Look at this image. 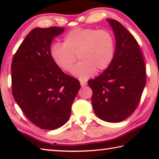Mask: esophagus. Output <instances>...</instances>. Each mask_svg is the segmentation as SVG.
<instances>
[{
	"mask_svg": "<svg viewBox=\"0 0 159 159\" xmlns=\"http://www.w3.org/2000/svg\"><path fill=\"white\" fill-rule=\"evenodd\" d=\"M80 85H81V87H85V86L87 85V83L84 81H80Z\"/></svg>",
	"mask_w": 159,
	"mask_h": 159,
	"instance_id": "34e87169",
	"label": "esophagus"
}]
</instances>
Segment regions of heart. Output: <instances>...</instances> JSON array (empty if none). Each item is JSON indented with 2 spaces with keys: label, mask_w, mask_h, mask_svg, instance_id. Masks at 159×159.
Here are the masks:
<instances>
[{
  "label": "heart",
  "mask_w": 159,
  "mask_h": 159,
  "mask_svg": "<svg viewBox=\"0 0 159 159\" xmlns=\"http://www.w3.org/2000/svg\"><path fill=\"white\" fill-rule=\"evenodd\" d=\"M115 41L113 34L106 29H76L64 38L63 43H55L50 48V56L59 68L71 71L77 56L82 61L73 69V74L86 80L98 71L107 69L114 57Z\"/></svg>",
  "instance_id": "obj_1"
}]
</instances>
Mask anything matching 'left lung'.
<instances>
[{
	"label": "left lung",
	"mask_w": 159,
	"mask_h": 159,
	"mask_svg": "<svg viewBox=\"0 0 159 159\" xmlns=\"http://www.w3.org/2000/svg\"><path fill=\"white\" fill-rule=\"evenodd\" d=\"M116 38L114 60L105 71L88 82L97 116L107 122L125 120L138 106L146 84V69L134 37L118 21L107 19Z\"/></svg>",
	"instance_id": "8db88e82"
}]
</instances>
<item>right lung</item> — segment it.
<instances>
[{"label":"right lung","instance_id":"1","mask_svg":"<svg viewBox=\"0 0 159 159\" xmlns=\"http://www.w3.org/2000/svg\"><path fill=\"white\" fill-rule=\"evenodd\" d=\"M64 28H35L12 59V95L26 117L40 128L55 130L67 122L80 88L50 56V45Z\"/></svg>","mask_w":159,"mask_h":159}]
</instances>
